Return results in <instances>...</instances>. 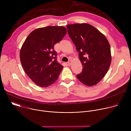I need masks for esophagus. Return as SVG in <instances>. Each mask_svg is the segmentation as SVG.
<instances>
[{
	"mask_svg": "<svg viewBox=\"0 0 131 131\" xmlns=\"http://www.w3.org/2000/svg\"><path fill=\"white\" fill-rule=\"evenodd\" d=\"M71 61H69L68 62V65H71Z\"/></svg>",
	"mask_w": 131,
	"mask_h": 131,
	"instance_id": "34e87169",
	"label": "esophagus"
}]
</instances>
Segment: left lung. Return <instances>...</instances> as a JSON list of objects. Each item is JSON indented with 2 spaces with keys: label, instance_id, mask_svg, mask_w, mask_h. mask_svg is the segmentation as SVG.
Segmentation results:
<instances>
[{
  "label": "left lung",
  "instance_id": "left-lung-1",
  "mask_svg": "<svg viewBox=\"0 0 131 131\" xmlns=\"http://www.w3.org/2000/svg\"><path fill=\"white\" fill-rule=\"evenodd\" d=\"M67 28L83 67L77 78L86 85L96 84L105 76L111 63L110 46L107 38L89 24H69Z\"/></svg>",
  "mask_w": 131,
  "mask_h": 131
}]
</instances>
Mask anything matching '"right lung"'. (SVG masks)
Returning <instances> with one entry per match:
<instances>
[{"mask_svg":"<svg viewBox=\"0 0 131 131\" xmlns=\"http://www.w3.org/2000/svg\"><path fill=\"white\" fill-rule=\"evenodd\" d=\"M63 26H47L32 31L21 48L20 57L27 76L37 85L47 87L54 83L63 66L57 60L54 46L64 38Z\"/></svg>","mask_w":131,"mask_h":131,"instance_id":"obj_1","label":"right lung"}]
</instances>
